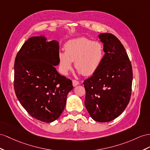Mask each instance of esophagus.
Here are the masks:
<instances>
[{
	"mask_svg": "<svg viewBox=\"0 0 150 150\" xmlns=\"http://www.w3.org/2000/svg\"><path fill=\"white\" fill-rule=\"evenodd\" d=\"M72 83H73V86H74V87L78 86L79 84V82L77 81V80H72Z\"/></svg>",
	"mask_w": 150,
	"mask_h": 150,
	"instance_id": "1",
	"label": "esophagus"
}]
</instances>
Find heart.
Segmentation results:
<instances>
[{
	"label": "heart",
	"instance_id": "1",
	"mask_svg": "<svg viewBox=\"0 0 150 150\" xmlns=\"http://www.w3.org/2000/svg\"><path fill=\"white\" fill-rule=\"evenodd\" d=\"M65 52L58 53L59 68L67 74L75 61V67L84 75H91L100 68L105 57V49L100 42L86 37L68 40L64 45Z\"/></svg>",
	"mask_w": 150,
	"mask_h": 150
}]
</instances>
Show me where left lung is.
Returning a JSON list of instances; mask_svg holds the SVG:
<instances>
[{"label":"left lung","instance_id":"obj_1","mask_svg":"<svg viewBox=\"0 0 150 150\" xmlns=\"http://www.w3.org/2000/svg\"><path fill=\"white\" fill-rule=\"evenodd\" d=\"M105 57L98 70L84 80L85 106L92 118L110 122L121 115L132 92V69L124 45L112 33L99 35Z\"/></svg>","mask_w":150,"mask_h":150}]
</instances>
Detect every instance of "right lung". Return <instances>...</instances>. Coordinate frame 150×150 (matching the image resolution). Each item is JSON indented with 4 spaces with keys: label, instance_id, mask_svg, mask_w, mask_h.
Instances as JSON below:
<instances>
[{
    "label": "right lung",
    "instance_id": "add662e5",
    "mask_svg": "<svg viewBox=\"0 0 150 150\" xmlns=\"http://www.w3.org/2000/svg\"><path fill=\"white\" fill-rule=\"evenodd\" d=\"M59 49L56 40L33 37L25 42L15 58V94L26 112L44 122L59 118L74 87L71 80L61 75L54 67L59 64Z\"/></svg>",
    "mask_w": 150,
    "mask_h": 150
}]
</instances>
